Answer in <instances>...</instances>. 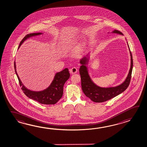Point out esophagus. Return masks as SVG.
I'll return each instance as SVG.
<instances>
[{"label":"esophagus","mask_w":147,"mask_h":147,"mask_svg":"<svg viewBox=\"0 0 147 147\" xmlns=\"http://www.w3.org/2000/svg\"><path fill=\"white\" fill-rule=\"evenodd\" d=\"M77 72H78V69L76 67H72V69H69V72L71 74H75V73H76Z\"/></svg>","instance_id":"1"}]
</instances>
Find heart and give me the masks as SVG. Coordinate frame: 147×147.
I'll return each mask as SVG.
<instances>
[{
	"mask_svg": "<svg viewBox=\"0 0 147 147\" xmlns=\"http://www.w3.org/2000/svg\"><path fill=\"white\" fill-rule=\"evenodd\" d=\"M71 49H72L71 45H70L69 44H68V43H65V44L63 45L62 47V48H61L62 52L64 53H68Z\"/></svg>",
	"mask_w": 147,
	"mask_h": 147,
	"instance_id": "b5f03b06",
	"label": "heart"
}]
</instances>
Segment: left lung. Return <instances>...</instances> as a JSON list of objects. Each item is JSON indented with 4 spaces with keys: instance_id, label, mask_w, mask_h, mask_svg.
Segmentation results:
<instances>
[{
    "instance_id": "left-lung-1",
    "label": "left lung",
    "mask_w": 147,
    "mask_h": 147,
    "mask_svg": "<svg viewBox=\"0 0 147 147\" xmlns=\"http://www.w3.org/2000/svg\"><path fill=\"white\" fill-rule=\"evenodd\" d=\"M112 33L123 35V33L119 31L116 30H114ZM127 45L129 48L130 54V68L129 69L128 74L124 82L120 85L115 87L107 88L99 87L93 82L89 74L87 67L90 60L89 53L80 60V62L82 65L80 66L79 71L81 75V85L82 90L86 96L88 97L93 102H106L123 93L128 87L130 82L132 70L133 67V60L131 53L130 50L128 43Z\"/></svg>"
}]
</instances>
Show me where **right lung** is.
Listing matches in <instances>:
<instances>
[{
    "label": "right lung",
    "mask_w": 147,
    "mask_h": 147,
    "mask_svg": "<svg viewBox=\"0 0 147 147\" xmlns=\"http://www.w3.org/2000/svg\"><path fill=\"white\" fill-rule=\"evenodd\" d=\"M41 34H43V33L40 32L27 34L20 43L18 49L27 39ZM14 65L16 74L17 76L21 89L23 90L24 94L30 98V99L34 100L42 104L53 105L56 104L62 98L63 94L64 85L66 81L69 78L70 76L67 68H65L62 71L57 73L54 75V78L51 82V84L47 88L40 91H34L29 90L24 86L17 74L15 61Z\"/></svg>",
    "instance_id": "add662e5"
}]
</instances>
